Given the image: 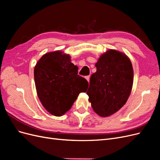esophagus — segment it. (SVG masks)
Here are the masks:
<instances>
[{"mask_svg": "<svg viewBox=\"0 0 160 160\" xmlns=\"http://www.w3.org/2000/svg\"><path fill=\"white\" fill-rule=\"evenodd\" d=\"M85 79H86L87 80H88V81L89 82V79H90V77H89V76H86V77H85Z\"/></svg>", "mask_w": 160, "mask_h": 160, "instance_id": "34e87169", "label": "esophagus"}]
</instances>
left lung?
Wrapping results in <instances>:
<instances>
[{"label": "left lung", "instance_id": "1", "mask_svg": "<svg viewBox=\"0 0 160 160\" xmlns=\"http://www.w3.org/2000/svg\"><path fill=\"white\" fill-rule=\"evenodd\" d=\"M87 94L96 113L108 117L122 108L132 91L133 71L124 53L109 49L100 57Z\"/></svg>", "mask_w": 160, "mask_h": 160}]
</instances>
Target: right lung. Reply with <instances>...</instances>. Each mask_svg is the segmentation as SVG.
I'll use <instances>...</instances> for the list:
<instances>
[{
  "mask_svg": "<svg viewBox=\"0 0 160 160\" xmlns=\"http://www.w3.org/2000/svg\"><path fill=\"white\" fill-rule=\"evenodd\" d=\"M38 98L46 110L59 117L72 107L88 82L78 75V67L70 56L57 51L48 52L39 59L34 69Z\"/></svg>",
  "mask_w": 160,
  "mask_h": 160,
  "instance_id": "add662e5",
  "label": "right lung"
}]
</instances>
